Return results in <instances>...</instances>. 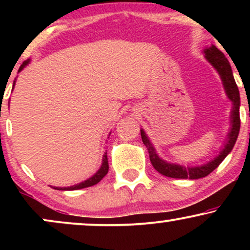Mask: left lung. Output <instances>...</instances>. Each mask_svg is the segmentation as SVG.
<instances>
[{
  "instance_id": "1",
  "label": "left lung",
  "mask_w": 250,
  "mask_h": 250,
  "mask_svg": "<svg viewBox=\"0 0 250 250\" xmlns=\"http://www.w3.org/2000/svg\"><path fill=\"white\" fill-rule=\"evenodd\" d=\"M206 59L210 63L211 65L217 70L219 75L222 80L223 87H225L226 94L228 99L233 103V109L230 113V130L227 135V142L220 154L215 157L214 160L209 161L206 165L199 166V167H185V166L175 165V163L166 162L165 160L160 159L159 155L156 154V150L151 145L150 140L148 139L147 134L145 130L141 129V137L143 145L148 149L149 159H150L153 167L159 171L160 174L165 175V176L173 177V179H190L196 180L201 177H206L211 171L215 170L220 166V163L226 159V156L231 151L235 142H236L237 136H239L240 131V93L239 88H237L236 82H235L233 71L231 67L229 64V61L226 59L225 54L222 51L217 49L215 45L211 44L210 47L206 48L203 50Z\"/></svg>"
}]
</instances>
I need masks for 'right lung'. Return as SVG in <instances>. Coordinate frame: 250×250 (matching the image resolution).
<instances>
[{
  "instance_id": "add662e5",
  "label": "right lung",
  "mask_w": 250,
  "mask_h": 250,
  "mask_svg": "<svg viewBox=\"0 0 250 250\" xmlns=\"http://www.w3.org/2000/svg\"><path fill=\"white\" fill-rule=\"evenodd\" d=\"M29 63V60H27V61H24L23 63L21 64V67H20L19 71H21L25 65ZM15 84V83H14ZM108 169H109V165H108V157H107V153H104L103 155V159H102V165H101V168L99 169V170L96 171L95 174L93 175L91 177H89L88 180L83 181L81 183H77L75 186H71V187H55L54 189H57V190H77V189H82V188H87V187H91V186L96 185V183H99L100 181H101L103 177L105 176L108 173Z\"/></svg>"
}]
</instances>
